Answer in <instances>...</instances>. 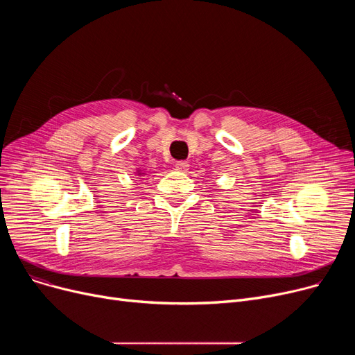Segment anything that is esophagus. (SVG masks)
<instances>
[{"label":"esophagus","instance_id":"obj_1","mask_svg":"<svg viewBox=\"0 0 355 355\" xmlns=\"http://www.w3.org/2000/svg\"><path fill=\"white\" fill-rule=\"evenodd\" d=\"M189 162L187 161H177L175 162V168L178 171H187L189 170Z\"/></svg>","mask_w":355,"mask_h":355}]
</instances>
